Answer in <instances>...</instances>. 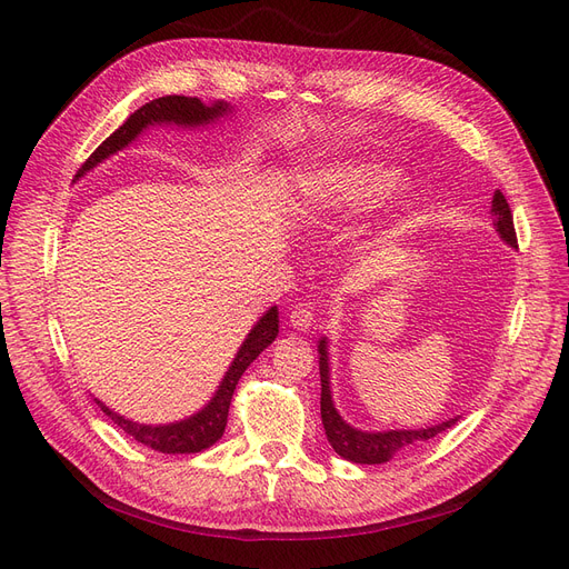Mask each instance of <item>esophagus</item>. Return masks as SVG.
<instances>
[{
  "label": "esophagus",
  "instance_id": "34e87169",
  "mask_svg": "<svg viewBox=\"0 0 569 569\" xmlns=\"http://www.w3.org/2000/svg\"><path fill=\"white\" fill-rule=\"evenodd\" d=\"M292 330L297 332H309V327L313 325V311L309 305H297L290 316H288Z\"/></svg>",
  "mask_w": 569,
  "mask_h": 569
}]
</instances>
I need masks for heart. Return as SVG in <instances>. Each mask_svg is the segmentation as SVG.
<instances>
[{
    "instance_id": "b5f03b06",
    "label": "heart",
    "mask_w": 569,
    "mask_h": 569,
    "mask_svg": "<svg viewBox=\"0 0 569 569\" xmlns=\"http://www.w3.org/2000/svg\"><path fill=\"white\" fill-rule=\"evenodd\" d=\"M397 189L399 177L390 168L360 159H335L297 174L290 212L297 223L313 228L330 219L369 212Z\"/></svg>"
}]
</instances>
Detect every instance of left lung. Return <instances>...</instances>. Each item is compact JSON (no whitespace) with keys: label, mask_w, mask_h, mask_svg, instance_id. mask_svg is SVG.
Returning a JSON list of instances; mask_svg holds the SVG:
<instances>
[{"label":"left lung","mask_w":569,"mask_h":569,"mask_svg":"<svg viewBox=\"0 0 569 569\" xmlns=\"http://www.w3.org/2000/svg\"><path fill=\"white\" fill-rule=\"evenodd\" d=\"M491 214L496 232L505 244L517 249V232L510 204H507L505 196L500 191L493 193L491 200ZM318 362H320V417L322 427L327 433V440L335 447V452L352 463H385L390 461L399 450H406L410 445L431 440L433 436L442 433L457 425L459 417H450V420L427 427V429H395V431H362L350 427L332 401L330 390V360H327V339L322 337L318 343Z\"/></svg>","instance_id":"1"}]
</instances>
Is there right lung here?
I'll use <instances>...</instances> for the list:
<instances>
[{"mask_svg": "<svg viewBox=\"0 0 569 569\" xmlns=\"http://www.w3.org/2000/svg\"><path fill=\"white\" fill-rule=\"evenodd\" d=\"M232 108L223 101L209 103L204 106L200 99L196 97H161L144 103L142 108H138L127 122L119 127L110 138H106L94 152L89 157L82 168L78 170V174L73 177L80 179L82 174H87L92 168H97L101 161H106L108 157L122 152L124 147H129L147 127L154 124H174L182 129H196V127H207L217 122V119L230 114ZM279 335V309L272 307L269 309L256 325L253 330L249 332V337L244 339V343L239 346L232 365L228 367L219 390L214 392L212 401H209L202 410H198L196 415L187 417L182 422H172V425H138L133 420H127L124 415H119L114 410H110L106 403H101L99 399H94L101 410L110 417V420L122 429L124 433L133 436L138 442L152 447L154 452H163V455H196L207 450L209 445H214L228 425V408H230V399L234 387L242 378V373L249 369V365L256 360V357L272 343Z\"/></svg>", "mask_w": 569, "mask_h": 569, "instance_id": "1", "label": "right lung"}]
</instances>
